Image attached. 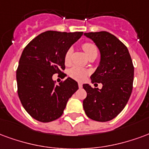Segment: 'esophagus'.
Segmentation results:
<instances>
[{
    "label": "esophagus",
    "mask_w": 149,
    "mask_h": 149,
    "mask_svg": "<svg viewBox=\"0 0 149 149\" xmlns=\"http://www.w3.org/2000/svg\"><path fill=\"white\" fill-rule=\"evenodd\" d=\"M79 88H82V84L81 82H79Z\"/></svg>",
    "instance_id": "obj_1"
}]
</instances>
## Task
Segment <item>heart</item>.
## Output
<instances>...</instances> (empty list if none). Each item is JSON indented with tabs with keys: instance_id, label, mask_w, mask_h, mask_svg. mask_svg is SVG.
Wrapping results in <instances>:
<instances>
[{
	"instance_id": "obj_1",
	"label": "heart",
	"mask_w": 149,
	"mask_h": 149,
	"mask_svg": "<svg viewBox=\"0 0 149 149\" xmlns=\"http://www.w3.org/2000/svg\"><path fill=\"white\" fill-rule=\"evenodd\" d=\"M82 49L84 50V52L86 54L88 57H90L91 55H96L97 54V48L96 45L93 43H90V42H86L82 44ZM71 54H72V49L69 48L67 50L65 55H64V63L65 64L70 63V60H71ZM69 76L71 77L72 79H75L77 81H83L85 80L86 78L87 77L88 72L84 69H82L79 67H73L69 70Z\"/></svg>"
}]
</instances>
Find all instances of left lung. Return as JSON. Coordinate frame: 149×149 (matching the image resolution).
<instances>
[{
    "label": "left lung",
    "mask_w": 149,
    "mask_h": 149,
    "mask_svg": "<svg viewBox=\"0 0 149 149\" xmlns=\"http://www.w3.org/2000/svg\"><path fill=\"white\" fill-rule=\"evenodd\" d=\"M101 54L99 66L91 76V82L102 88L83 84L87 96L83 108L88 118L105 122L116 118L126 106L132 91L134 67L129 50L115 36L107 31L88 32ZM96 84V83H95Z\"/></svg>",
    "instance_id": "1"
}]
</instances>
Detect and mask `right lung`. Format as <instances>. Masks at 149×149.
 Wrapping results in <instances>:
<instances>
[{
	"mask_svg": "<svg viewBox=\"0 0 149 149\" xmlns=\"http://www.w3.org/2000/svg\"><path fill=\"white\" fill-rule=\"evenodd\" d=\"M82 34L45 31L23 51L17 70V93L23 107L36 120L50 122L60 118L67 101L79 89L71 78L56 85L52 76L63 74L65 53Z\"/></svg>",
	"mask_w": 149,
	"mask_h": 149,
	"instance_id": "right-lung-1",
	"label": "right lung"
}]
</instances>
